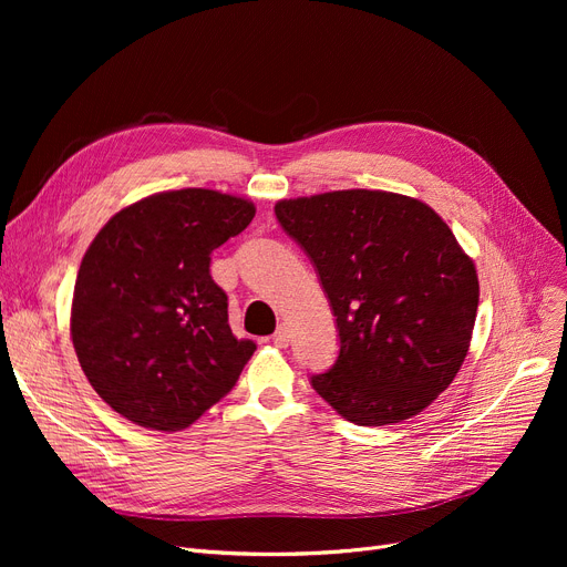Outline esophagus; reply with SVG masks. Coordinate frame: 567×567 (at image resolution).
I'll return each instance as SVG.
<instances>
[{
	"label": "esophagus",
	"mask_w": 567,
	"mask_h": 567,
	"mask_svg": "<svg viewBox=\"0 0 567 567\" xmlns=\"http://www.w3.org/2000/svg\"><path fill=\"white\" fill-rule=\"evenodd\" d=\"M274 342H276L278 347H287V344H289V326H287L285 321L278 326V331L274 333Z\"/></svg>",
	"instance_id": "esophagus-1"
}]
</instances>
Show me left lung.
<instances>
[{
    "mask_svg": "<svg viewBox=\"0 0 567 567\" xmlns=\"http://www.w3.org/2000/svg\"><path fill=\"white\" fill-rule=\"evenodd\" d=\"M282 229L312 259L340 331L312 389L363 427L402 423L457 377L478 312V274L421 199L333 190L280 199Z\"/></svg>",
    "mask_w": 567,
    "mask_h": 567,
    "instance_id": "left-lung-1",
    "label": "left lung"
}]
</instances>
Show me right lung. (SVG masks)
<instances>
[{
	"label": "right lung",
	"instance_id": "right-lung-1",
	"mask_svg": "<svg viewBox=\"0 0 567 567\" xmlns=\"http://www.w3.org/2000/svg\"><path fill=\"white\" fill-rule=\"evenodd\" d=\"M255 204L208 188L148 195L114 214L86 248L71 338L92 389L131 423L178 432L220 402L257 344L236 340L212 252Z\"/></svg>",
	"mask_w": 567,
	"mask_h": 567
}]
</instances>
